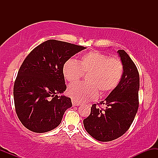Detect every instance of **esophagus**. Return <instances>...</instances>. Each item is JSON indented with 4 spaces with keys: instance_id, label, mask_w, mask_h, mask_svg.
I'll list each match as a JSON object with an SVG mask.
<instances>
[{
    "instance_id": "1",
    "label": "esophagus",
    "mask_w": 158,
    "mask_h": 158,
    "mask_svg": "<svg viewBox=\"0 0 158 158\" xmlns=\"http://www.w3.org/2000/svg\"><path fill=\"white\" fill-rule=\"evenodd\" d=\"M72 104H73V106H81V102H77V101L74 100V99H72Z\"/></svg>"
}]
</instances>
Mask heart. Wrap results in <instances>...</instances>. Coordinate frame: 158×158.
Masks as SVG:
<instances>
[{
    "instance_id": "heart-1",
    "label": "heart",
    "mask_w": 158,
    "mask_h": 158,
    "mask_svg": "<svg viewBox=\"0 0 158 158\" xmlns=\"http://www.w3.org/2000/svg\"><path fill=\"white\" fill-rule=\"evenodd\" d=\"M62 73L67 81L73 83L88 73L86 82L70 85L68 94L79 102L96 99L101 94L110 93L115 89L123 75V64L118 58H110L99 51H90L83 55L79 62L69 59L64 62Z\"/></svg>"
}]
</instances>
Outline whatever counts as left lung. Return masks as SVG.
<instances>
[{
  "label": "left lung",
  "mask_w": 158,
  "mask_h": 158,
  "mask_svg": "<svg viewBox=\"0 0 158 158\" xmlns=\"http://www.w3.org/2000/svg\"><path fill=\"white\" fill-rule=\"evenodd\" d=\"M118 52L123 64V75L115 89L99 105H106L105 110L96 104L90 115L83 120L85 128L97 140L108 142L124 135L133 123L139 107V77L134 61L123 50Z\"/></svg>",
  "instance_id": "obj_1"
}]
</instances>
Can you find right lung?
Listing matches in <instances>:
<instances>
[{
	"instance_id": "1",
	"label": "right lung",
	"mask_w": 158,
	"mask_h": 158,
	"mask_svg": "<svg viewBox=\"0 0 158 158\" xmlns=\"http://www.w3.org/2000/svg\"><path fill=\"white\" fill-rule=\"evenodd\" d=\"M86 48L50 39L34 48L23 61L14 84L15 111L27 129L44 133L56 128L70 98L58 96L66 90L64 62Z\"/></svg>"
}]
</instances>
